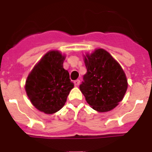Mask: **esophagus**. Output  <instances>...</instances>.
<instances>
[{"label": "esophagus", "instance_id": "obj_1", "mask_svg": "<svg viewBox=\"0 0 152 152\" xmlns=\"http://www.w3.org/2000/svg\"><path fill=\"white\" fill-rule=\"evenodd\" d=\"M79 84H80V80L77 79V80L74 81V85L75 86H79Z\"/></svg>", "mask_w": 152, "mask_h": 152}]
</instances>
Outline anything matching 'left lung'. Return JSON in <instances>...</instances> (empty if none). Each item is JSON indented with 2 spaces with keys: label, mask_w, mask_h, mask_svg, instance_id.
<instances>
[{
  "label": "left lung",
  "mask_w": 152,
  "mask_h": 152,
  "mask_svg": "<svg viewBox=\"0 0 152 152\" xmlns=\"http://www.w3.org/2000/svg\"><path fill=\"white\" fill-rule=\"evenodd\" d=\"M87 73L79 88L93 110L104 113L116 107L127 90L124 71L114 58L102 48L85 56Z\"/></svg>",
  "instance_id": "obj_1"
}]
</instances>
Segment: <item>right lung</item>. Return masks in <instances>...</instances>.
Wrapping results in <instances>:
<instances>
[{"instance_id":"add662e5","label":"right lung","mask_w":152,"mask_h":152,"mask_svg":"<svg viewBox=\"0 0 152 152\" xmlns=\"http://www.w3.org/2000/svg\"><path fill=\"white\" fill-rule=\"evenodd\" d=\"M65 56L51 50L40 59L29 73L26 91L32 104L39 111L53 114L63 107L74 84L63 68Z\"/></svg>"}]
</instances>
